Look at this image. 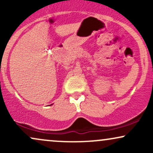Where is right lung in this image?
Segmentation results:
<instances>
[{"instance_id":"add662e5","label":"right lung","mask_w":153,"mask_h":153,"mask_svg":"<svg viewBox=\"0 0 153 153\" xmlns=\"http://www.w3.org/2000/svg\"><path fill=\"white\" fill-rule=\"evenodd\" d=\"M51 105H52V104H51Z\"/></svg>"}]
</instances>
